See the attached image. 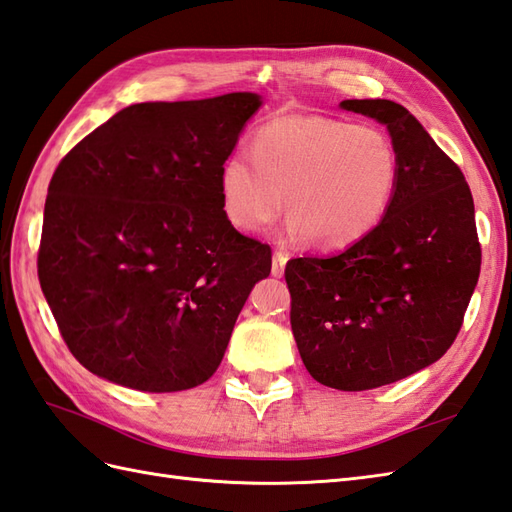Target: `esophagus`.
<instances>
[{
    "label": "esophagus",
    "mask_w": 512,
    "mask_h": 512,
    "mask_svg": "<svg viewBox=\"0 0 512 512\" xmlns=\"http://www.w3.org/2000/svg\"><path fill=\"white\" fill-rule=\"evenodd\" d=\"M285 264H288V253L275 251V255H272V275L281 277L283 270H285Z\"/></svg>",
    "instance_id": "1"
}]
</instances>
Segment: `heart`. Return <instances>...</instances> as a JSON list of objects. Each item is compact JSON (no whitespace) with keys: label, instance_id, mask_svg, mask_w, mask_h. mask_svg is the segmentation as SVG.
I'll return each mask as SVG.
<instances>
[{"label":"heart","instance_id":"1","mask_svg":"<svg viewBox=\"0 0 512 512\" xmlns=\"http://www.w3.org/2000/svg\"><path fill=\"white\" fill-rule=\"evenodd\" d=\"M399 150L386 130L288 113L257 126L251 157L220 165V202L235 229L261 233L283 209L318 251H340L379 227L399 187Z\"/></svg>","mask_w":512,"mask_h":512}]
</instances>
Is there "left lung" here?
Segmentation results:
<instances>
[{
  "label": "left lung",
  "instance_id": "8db88e82",
  "mask_svg": "<svg viewBox=\"0 0 512 512\" xmlns=\"http://www.w3.org/2000/svg\"><path fill=\"white\" fill-rule=\"evenodd\" d=\"M388 126L399 187L386 218L334 257L285 266L290 325L307 371L329 388L371 390L430 366L454 344L482 248L465 174L408 109L344 100Z\"/></svg>",
  "mask_w": 512,
  "mask_h": 512
}]
</instances>
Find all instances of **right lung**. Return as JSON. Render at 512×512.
I'll return each mask as SVG.
<instances>
[{
  "instance_id": "1",
  "label": "right lung",
  "mask_w": 512,
  "mask_h": 512,
  "mask_svg": "<svg viewBox=\"0 0 512 512\" xmlns=\"http://www.w3.org/2000/svg\"><path fill=\"white\" fill-rule=\"evenodd\" d=\"M255 93L126 106L71 148L47 187L39 281L71 355L144 392L216 373L270 246L235 231L220 165Z\"/></svg>"
}]
</instances>
